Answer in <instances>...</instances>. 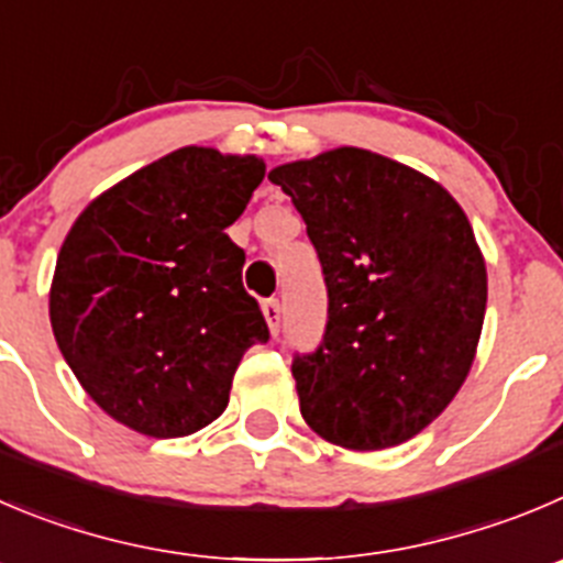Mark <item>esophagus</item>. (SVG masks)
Wrapping results in <instances>:
<instances>
[{
    "mask_svg": "<svg viewBox=\"0 0 563 563\" xmlns=\"http://www.w3.org/2000/svg\"><path fill=\"white\" fill-rule=\"evenodd\" d=\"M262 312H265L267 329H271V334L276 336L278 334V323H282V307H278L276 298H267V301L262 303Z\"/></svg>",
    "mask_w": 563,
    "mask_h": 563,
    "instance_id": "esophagus-1",
    "label": "esophagus"
}]
</instances>
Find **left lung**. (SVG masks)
Returning a JSON list of instances; mask_svg holds the SVG:
<instances>
[{"label":"left lung","mask_w":563,"mask_h":563,"mask_svg":"<svg viewBox=\"0 0 563 563\" xmlns=\"http://www.w3.org/2000/svg\"><path fill=\"white\" fill-rule=\"evenodd\" d=\"M318 251L329 320L296 353L301 415L351 451L393 448L462 389L486 312V265L456 198L404 163L331 148L267 174Z\"/></svg>","instance_id":"8db88e82"}]
</instances>
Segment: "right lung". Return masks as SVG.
I'll use <instances>...</instances> for the list:
<instances>
[{"label":"right lung","instance_id":"right-lung-1","mask_svg":"<svg viewBox=\"0 0 563 563\" xmlns=\"http://www.w3.org/2000/svg\"><path fill=\"white\" fill-rule=\"evenodd\" d=\"M262 176L254 154L176 148L93 198L63 240L52 331L121 426L154 439L210 426L243 353L271 336L227 234Z\"/></svg>","mask_w":563,"mask_h":563}]
</instances>
